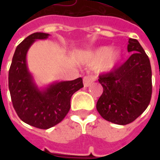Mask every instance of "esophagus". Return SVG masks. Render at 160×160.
I'll list each match as a JSON object with an SVG mask.
<instances>
[{
	"label": "esophagus",
	"instance_id": "esophagus-1",
	"mask_svg": "<svg viewBox=\"0 0 160 160\" xmlns=\"http://www.w3.org/2000/svg\"><path fill=\"white\" fill-rule=\"evenodd\" d=\"M95 80V78L92 76H85L83 79V82H84V86L85 87H89L91 85L92 82Z\"/></svg>",
	"mask_w": 160,
	"mask_h": 160
}]
</instances>
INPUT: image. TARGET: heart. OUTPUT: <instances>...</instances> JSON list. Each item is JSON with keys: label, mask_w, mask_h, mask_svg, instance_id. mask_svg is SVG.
<instances>
[{"label": "heart", "mask_w": 160, "mask_h": 160, "mask_svg": "<svg viewBox=\"0 0 160 160\" xmlns=\"http://www.w3.org/2000/svg\"><path fill=\"white\" fill-rule=\"evenodd\" d=\"M122 59V52L119 49L112 50L110 46H100L94 50L83 53V60L89 65L100 64L103 72H111L118 67Z\"/></svg>", "instance_id": "1"}]
</instances>
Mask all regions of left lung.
<instances>
[{
  "label": "left lung",
  "mask_w": 160,
  "mask_h": 160,
  "mask_svg": "<svg viewBox=\"0 0 160 160\" xmlns=\"http://www.w3.org/2000/svg\"><path fill=\"white\" fill-rule=\"evenodd\" d=\"M130 57L119 67L100 75L98 81L103 94L96 109L107 121L125 125L136 119L147 109L152 95L150 61L135 39H129Z\"/></svg>",
  "instance_id": "obj_1"
}]
</instances>
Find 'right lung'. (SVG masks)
<instances>
[{
    "label": "right lung",
    "mask_w": 160,
    "mask_h": 160,
    "mask_svg": "<svg viewBox=\"0 0 160 160\" xmlns=\"http://www.w3.org/2000/svg\"><path fill=\"white\" fill-rule=\"evenodd\" d=\"M50 34L36 32L16 47L9 70V90L13 107L20 119L39 129H47L59 124L70 108L74 93L84 87L82 78L55 81L40 87L27 65L29 49L37 40H46Z\"/></svg>",
    "instance_id": "1"
}]
</instances>
